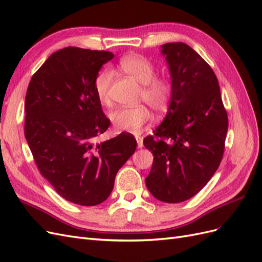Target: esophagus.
Returning <instances> with one entry per match:
<instances>
[{
	"mask_svg": "<svg viewBox=\"0 0 262 262\" xmlns=\"http://www.w3.org/2000/svg\"><path fill=\"white\" fill-rule=\"evenodd\" d=\"M136 140H137V146H138V148H141V147L144 146L143 138H141L140 136H136Z\"/></svg>",
	"mask_w": 262,
	"mask_h": 262,
	"instance_id": "34e87169",
	"label": "esophagus"
}]
</instances>
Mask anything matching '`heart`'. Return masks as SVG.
<instances>
[{
  "mask_svg": "<svg viewBox=\"0 0 262 262\" xmlns=\"http://www.w3.org/2000/svg\"><path fill=\"white\" fill-rule=\"evenodd\" d=\"M119 68L127 76L143 85L141 98L148 103L155 112L162 113L170 105L172 98V85L164 78H155L156 69L154 64L145 57L128 54L118 62ZM113 79V72L110 69L101 70L94 79V92L98 100L108 103V90ZM150 118V112L145 105L134 107H119L111 112L110 119L116 132H128L137 134Z\"/></svg>",
  "mask_w": 262,
  "mask_h": 262,
  "instance_id": "heart-1",
  "label": "heart"
}]
</instances>
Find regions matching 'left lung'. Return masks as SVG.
Segmentation results:
<instances>
[{"label": "left lung", "mask_w": 262, "mask_h": 262, "mask_svg": "<svg viewBox=\"0 0 262 262\" xmlns=\"http://www.w3.org/2000/svg\"><path fill=\"white\" fill-rule=\"evenodd\" d=\"M172 85L166 117L144 139L154 155L146 178L152 195L180 203L195 195L217 170L228 128L217 78L206 61L184 42L161 46Z\"/></svg>", "instance_id": "8db88e82"}]
</instances>
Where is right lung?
Listing matches in <instances>:
<instances>
[{
    "label": "right lung",
    "mask_w": 262,
    "mask_h": 262,
    "mask_svg": "<svg viewBox=\"0 0 262 262\" xmlns=\"http://www.w3.org/2000/svg\"><path fill=\"white\" fill-rule=\"evenodd\" d=\"M113 52L67 47L52 54L29 82L25 138L40 173L64 200L83 206L105 201L117 171L135 152L129 134L102 141L110 126L94 79Z\"/></svg>",
    "instance_id": "add662e5"
}]
</instances>
